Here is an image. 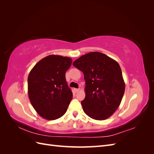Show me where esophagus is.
<instances>
[{
	"instance_id": "esophagus-1",
	"label": "esophagus",
	"mask_w": 154,
	"mask_h": 154,
	"mask_svg": "<svg viewBox=\"0 0 154 154\" xmlns=\"http://www.w3.org/2000/svg\"><path fill=\"white\" fill-rule=\"evenodd\" d=\"M79 91H80V88H74V91H75V92H78Z\"/></svg>"
}]
</instances>
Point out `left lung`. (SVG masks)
<instances>
[{
    "mask_svg": "<svg viewBox=\"0 0 154 154\" xmlns=\"http://www.w3.org/2000/svg\"><path fill=\"white\" fill-rule=\"evenodd\" d=\"M72 65L84 74L85 97L81 104L85 113L96 120L110 117L119 107L125 89L118 63L103 53L91 52Z\"/></svg>",
    "mask_w": 154,
    "mask_h": 154,
    "instance_id": "left-lung-1",
    "label": "left lung"
}]
</instances>
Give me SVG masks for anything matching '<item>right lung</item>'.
<instances>
[{
  "label": "right lung",
  "mask_w": 154,
  "mask_h": 154,
  "mask_svg": "<svg viewBox=\"0 0 154 154\" xmlns=\"http://www.w3.org/2000/svg\"><path fill=\"white\" fill-rule=\"evenodd\" d=\"M72 59L49 55L37 63L27 78L28 96L32 106L41 117L48 120L60 118L66 112L72 99L66 72Z\"/></svg>",
  "instance_id": "1"
}]
</instances>
